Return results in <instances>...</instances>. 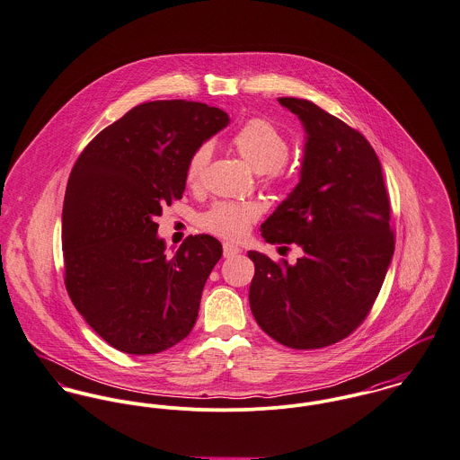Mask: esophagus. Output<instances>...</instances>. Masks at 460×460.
I'll use <instances>...</instances> for the list:
<instances>
[{
  "label": "esophagus",
  "instance_id": "obj_1",
  "mask_svg": "<svg viewBox=\"0 0 460 460\" xmlns=\"http://www.w3.org/2000/svg\"><path fill=\"white\" fill-rule=\"evenodd\" d=\"M237 252H241V250H239L237 246H234V244H230V243H225V244H223V254H225V258L235 256Z\"/></svg>",
  "mask_w": 460,
  "mask_h": 460
}]
</instances>
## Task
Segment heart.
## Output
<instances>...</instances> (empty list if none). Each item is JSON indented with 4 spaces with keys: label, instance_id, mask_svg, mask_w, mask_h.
Masks as SVG:
<instances>
[{
    "label": "heart",
    "instance_id": "obj_1",
    "mask_svg": "<svg viewBox=\"0 0 460 460\" xmlns=\"http://www.w3.org/2000/svg\"><path fill=\"white\" fill-rule=\"evenodd\" d=\"M234 151L250 165L256 173H263L269 182H285L293 177V168L288 153V135L265 118H252L241 126L230 140ZM210 149L208 144L199 146L188 160L186 182L199 186L204 179L209 164ZM260 216L256 204L241 202H216L200 217V226L210 234L237 241L243 239L251 223Z\"/></svg>",
    "mask_w": 460,
    "mask_h": 460
}]
</instances>
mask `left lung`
I'll return each instance as SVG.
<instances>
[{
    "label": "left lung",
    "instance_id": "obj_1",
    "mask_svg": "<svg viewBox=\"0 0 460 460\" xmlns=\"http://www.w3.org/2000/svg\"><path fill=\"white\" fill-rule=\"evenodd\" d=\"M305 129L300 181L261 225L270 244H296L290 265L250 251V305L265 334L318 349L369 314L394 256L390 200L366 137L309 100L279 98ZM287 248V246H285Z\"/></svg>",
    "mask_w": 460,
    "mask_h": 460
}]
</instances>
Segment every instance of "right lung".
<instances>
[{"mask_svg": "<svg viewBox=\"0 0 460 460\" xmlns=\"http://www.w3.org/2000/svg\"><path fill=\"white\" fill-rule=\"evenodd\" d=\"M228 123L200 102H147L102 129L72 168L65 285L89 327L123 353H160L197 322L221 243L190 235L168 256L155 217L182 199L193 151Z\"/></svg>", "mask_w": 460, "mask_h": 460, "instance_id": "obj_1", "label": "right lung"}]
</instances>
